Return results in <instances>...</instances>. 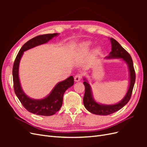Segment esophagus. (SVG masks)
Returning a JSON list of instances; mask_svg holds the SVG:
<instances>
[{
    "label": "esophagus",
    "mask_w": 147,
    "mask_h": 147,
    "mask_svg": "<svg viewBox=\"0 0 147 147\" xmlns=\"http://www.w3.org/2000/svg\"><path fill=\"white\" fill-rule=\"evenodd\" d=\"M82 76L81 74H77L74 77V80H75V82H78L79 81H80L81 79H82Z\"/></svg>",
    "instance_id": "34e87169"
}]
</instances>
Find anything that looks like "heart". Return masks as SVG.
<instances>
[{
  "instance_id": "1",
  "label": "heart",
  "mask_w": 147,
  "mask_h": 147,
  "mask_svg": "<svg viewBox=\"0 0 147 147\" xmlns=\"http://www.w3.org/2000/svg\"><path fill=\"white\" fill-rule=\"evenodd\" d=\"M90 45H91V43L90 42H86V43H84L83 44V47L84 48H88V47L90 46Z\"/></svg>"
}]
</instances>
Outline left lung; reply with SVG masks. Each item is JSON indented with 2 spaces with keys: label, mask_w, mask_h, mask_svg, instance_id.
<instances>
[{
  "label": "left lung",
  "mask_w": 147,
  "mask_h": 147,
  "mask_svg": "<svg viewBox=\"0 0 147 147\" xmlns=\"http://www.w3.org/2000/svg\"><path fill=\"white\" fill-rule=\"evenodd\" d=\"M110 40L112 44V51L110 53L109 55L106 57V58H121L124 61H125L128 65L129 71V85L125 96L118 103L113 105H103L97 103L93 98L91 86L86 79L83 78L84 80L83 84L85 87V92L83 97L84 105L89 112L98 115H108L113 113L127 104L131 99L136 81V73L131 56L116 40L113 38H110Z\"/></svg>",
  "instance_id": "left-lung-1"
}]
</instances>
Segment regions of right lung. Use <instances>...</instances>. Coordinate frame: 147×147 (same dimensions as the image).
Segmentation results:
<instances>
[{"label":"right lung","mask_w":147,"mask_h":147,"mask_svg":"<svg viewBox=\"0 0 147 147\" xmlns=\"http://www.w3.org/2000/svg\"><path fill=\"white\" fill-rule=\"evenodd\" d=\"M58 35L57 33L38 35L29 40L21 47L17 55L13 67V80L14 91L18 98L24 107L28 112L43 116H51L59 111L63 105V96L65 91L74 83L73 76H70L65 80L57 83L50 94L42 99L30 98L24 92L21 86L19 78V65L24 51L35 47L47 43L53 37Z\"/></svg>","instance_id":"add662e5"}]
</instances>
